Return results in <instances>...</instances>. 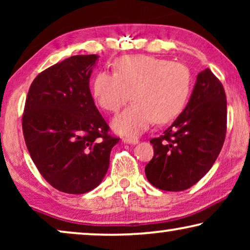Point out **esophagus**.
<instances>
[{"mask_svg": "<svg viewBox=\"0 0 250 250\" xmlns=\"http://www.w3.org/2000/svg\"><path fill=\"white\" fill-rule=\"evenodd\" d=\"M123 142L128 143V145H136V143L139 142V139L138 138H127V136H125V138H123Z\"/></svg>", "mask_w": 250, "mask_h": 250, "instance_id": "obj_1", "label": "esophagus"}]
</instances>
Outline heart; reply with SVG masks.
<instances>
[{
  "instance_id": "1",
  "label": "heart",
  "mask_w": 250,
  "mask_h": 250,
  "mask_svg": "<svg viewBox=\"0 0 250 250\" xmlns=\"http://www.w3.org/2000/svg\"><path fill=\"white\" fill-rule=\"evenodd\" d=\"M114 68L115 74L97 75L93 94L100 107L110 112H117L131 95L134 99L112 121L119 134H140L155 119L167 123L183 111L191 91V74L184 64L138 54L119 58Z\"/></svg>"
}]
</instances>
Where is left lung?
Segmentation results:
<instances>
[{"instance_id": "obj_1", "label": "left lung", "mask_w": 250, "mask_h": 250, "mask_svg": "<svg viewBox=\"0 0 250 250\" xmlns=\"http://www.w3.org/2000/svg\"><path fill=\"white\" fill-rule=\"evenodd\" d=\"M227 95L220 80L205 69L186 109L159 138L146 176L153 187L182 191L196 184L220 155L227 134Z\"/></svg>"}]
</instances>
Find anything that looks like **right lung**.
I'll use <instances>...</instances> for the list:
<instances>
[{"label":"right lung","mask_w":250,"mask_h":250,"mask_svg":"<svg viewBox=\"0 0 250 250\" xmlns=\"http://www.w3.org/2000/svg\"><path fill=\"white\" fill-rule=\"evenodd\" d=\"M98 56H73L36 76L22 115L27 149L44 179L61 192L82 194L107 173L119 138L95 107L90 77Z\"/></svg>","instance_id":"right-lung-1"}]
</instances>
